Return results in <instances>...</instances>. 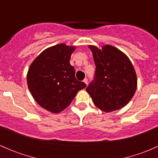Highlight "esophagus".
I'll return each instance as SVG.
<instances>
[{"label": "esophagus", "mask_w": 158, "mask_h": 158, "mask_svg": "<svg viewBox=\"0 0 158 158\" xmlns=\"http://www.w3.org/2000/svg\"><path fill=\"white\" fill-rule=\"evenodd\" d=\"M83 82H85V84H86V85H88V79H86V78H85V79H84V80H83Z\"/></svg>", "instance_id": "obj_1"}]
</instances>
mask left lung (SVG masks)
<instances>
[{
	"label": "left lung",
	"mask_w": 158,
	"mask_h": 158,
	"mask_svg": "<svg viewBox=\"0 0 158 158\" xmlns=\"http://www.w3.org/2000/svg\"><path fill=\"white\" fill-rule=\"evenodd\" d=\"M96 66L94 79L86 91L94 104L106 112L126 106L135 93L137 76L125 54L110 45L99 49L89 46Z\"/></svg>",
	"instance_id": "left-lung-1"
}]
</instances>
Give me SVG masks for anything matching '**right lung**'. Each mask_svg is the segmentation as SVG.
<instances>
[{
	"mask_svg": "<svg viewBox=\"0 0 158 158\" xmlns=\"http://www.w3.org/2000/svg\"><path fill=\"white\" fill-rule=\"evenodd\" d=\"M75 47L57 44L43 51L30 65L27 85L35 101L42 108L59 113L69 106L77 92L86 87L75 76L69 63Z\"/></svg>",
	"mask_w": 158,
	"mask_h": 158,
	"instance_id": "obj_1",
	"label": "right lung"
}]
</instances>
